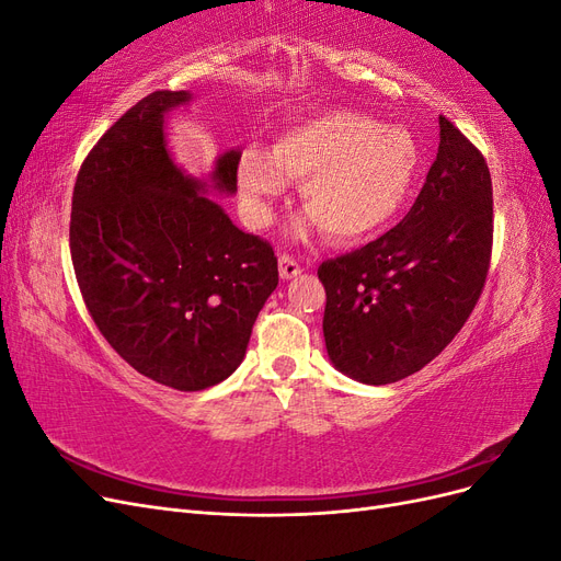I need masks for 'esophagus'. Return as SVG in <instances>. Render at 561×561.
Instances as JSON below:
<instances>
[{
  "mask_svg": "<svg viewBox=\"0 0 561 561\" xmlns=\"http://www.w3.org/2000/svg\"><path fill=\"white\" fill-rule=\"evenodd\" d=\"M278 271H280V278L283 280H290V278H297L301 274V266L293 257V254H280V257H278Z\"/></svg>",
  "mask_w": 561,
  "mask_h": 561,
  "instance_id": "34e87169",
  "label": "esophagus"
}]
</instances>
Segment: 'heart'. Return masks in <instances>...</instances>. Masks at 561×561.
Here are the masks:
<instances>
[{"label": "heart", "instance_id": "1", "mask_svg": "<svg viewBox=\"0 0 561 561\" xmlns=\"http://www.w3.org/2000/svg\"><path fill=\"white\" fill-rule=\"evenodd\" d=\"M421 165L416 140L402 128L348 110L316 114L287 130L274 149L248 147L239 159L241 215L252 229L274 219L287 180L301 184V206L330 239L363 241L393 222Z\"/></svg>", "mask_w": 561, "mask_h": 561}]
</instances>
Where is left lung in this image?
<instances>
[{
    "mask_svg": "<svg viewBox=\"0 0 561 561\" xmlns=\"http://www.w3.org/2000/svg\"><path fill=\"white\" fill-rule=\"evenodd\" d=\"M494 241L491 175L480 149L439 116L437 159L402 222L322 262V334L346 377L383 386L414 375L466 325Z\"/></svg>",
    "mask_w": 561,
    "mask_h": 561,
    "instance_id": "left-lung-1",
    "label": "left lung"
}]
</instances>
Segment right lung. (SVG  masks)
I'll use <instances>...</instances> for the list:
<instances>
[{"label":"right lung","mask_w":561,"mask_h":561,"mask_svg":"<svg viewBox=\"0 0 561 561\" xmlns=\"http://www.w3.org/2000/svg\"><path fill=\"white\" fill-rule=\"evenodd\" d=\"M190 91H154L83 159L70 252L87 309L110 346L151 381L203 390L243 363L252 325L278 285V260L236 227L210 190L236 194L239 149L208 180L168 151L165 114Z\"/></svg>","instance_id":"obj_1"}]
</instances>
